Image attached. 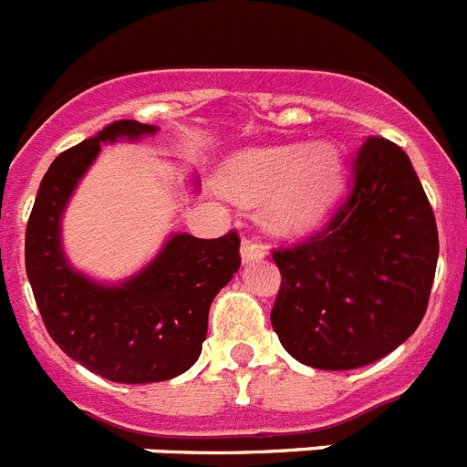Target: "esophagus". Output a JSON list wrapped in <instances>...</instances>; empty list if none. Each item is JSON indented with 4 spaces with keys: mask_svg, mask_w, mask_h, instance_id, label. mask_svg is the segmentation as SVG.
Returning a JSON list of instances; mask_svg holds the SVG:
<instances>
[{
    "mask_svg": "<svg viewBox=\"0 0 467 467\" xmlns=\"http://www.w3.org/2000/svg\"><path fill=\"white\" fill-rule=\"evenodd\" d=\"M264 254H266V247H264L262 241H257V238H253V236L243 238V243H241L243 262H254V259H262Z\"/></svg>",
    "mask_w": 467,
    "mask_h": 467,
    "instance_id": "1",
    "label": "esophagus"
}]
</instances>
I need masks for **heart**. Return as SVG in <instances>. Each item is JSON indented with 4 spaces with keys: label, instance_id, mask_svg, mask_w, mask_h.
<instances>
[{
    "label": "heart",
    "instance_id": "heart-1",
    "mask_svg": "<svg viewBox=\"0 0 467 467\" xmlns=\"http://www.w3.org/2000/svg\"><path fill=\"white\" fill-rule=\"evenodd\" d=\"M341 156L332 142L250 150L226 163L222 180L245 203L266 201V220L278 231L316 224L341 184Z\"/></svg>",
    "mask_w": 467,
    "mask_h": 467
}]
</instances>
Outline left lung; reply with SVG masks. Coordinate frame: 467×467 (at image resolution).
<instances>
[{
	"mask_svg": "<svg viewBox=\"0 0 467 467\" xmlns=\"http://www.w3.org/2000/svg\"><path fill=\"white\" fill-rule=\"evenodd\" d=\"M437 253L435 214L410 156L367 138L327 224L274 250L283 280L271 325L280 344L329 372L381 360L426 316Z\"/></svg>",
	"mask_w": 467,
	"mask_h": 467,
	"instance_id": "1",
	"label": "left lung"
}]
</instances>
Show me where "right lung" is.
<instances>
[{"label": "right lung", "mask_w": 467, "mask_h": 467, "mask_svg": "<svg viewBox=\"0 0 467 467\" xmlns=\"http://www.w3.org/2000/svg\"><path fill=\"white\" fill-rule=\"evenodd\" d=\"M154 126L121 119L51 163L25 231V269L47 332L63 353L117 383L180 377L198 360L217 292L241 266V238L175 234L159 257L121 285L77 274L60 243V217L102 142L140 140Z\"/></svg>", "instance_id": "obj_1"}]
</instances>
